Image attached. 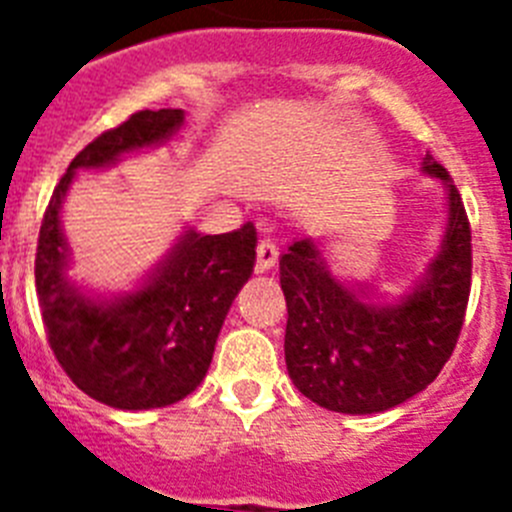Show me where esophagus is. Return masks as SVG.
<instances>
[{"label": "esophagus", "instance_id": "obj_1", "mask_svg": "<svg viewBox=\"0 0 512 512\" xmlns=\"http://www.w3.org/2000/svg\"><path fill=\"white\" fill-rule=\"evenodd\" d=\"M279 259V248L277 243L271 241V238H264V241L259 243V248H256V269L264 274V271H271L274 269V264H277Z\"/></svg>", "mask_w": 512, "mask_h": 512}]
</instances>
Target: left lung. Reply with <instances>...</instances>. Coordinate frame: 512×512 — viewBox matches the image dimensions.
I'll return each instance as SVG.
<instances>
[{
    "instance_id": "8db88e82",
    "label": "left lung",
    "mask_w": 512,
    "mask_h": 512,
    "mask_svg": "<svg viewBox=\"0 0 512 512\" xmlns=\"http://www.w3.org/2000/svg\"><path fill=\"white\" fill-rule=\"evenodd\" d=\"M420 171L443 189L441 241L402 295L338 277L325 248L302 235L279 256L287 300L289 379L333 413L372 415L423 392L459 338L472 284V230L449 171L425 153Z\"/></svg>"
}]
</instances>
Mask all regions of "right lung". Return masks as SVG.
Returning <instances> with one entry per match:
<instances>
[{
	"label": "right lung",
	"instance_id": "obj_1",
	"mask_svg": "<svg viewBox=\"0 0 512 512\" xmlns=\"http://www.w3.org/2000/svg\"><path fill=\"white\" fill-rule=\"evenodd\" d=\"M184 110L135 112L74 158L53 192L35 256V287L53 354L81 392L117 410L166 408L192 395L210 369L235 295L256 264V228L205 235L184 228L174 246L130 289L76 284L61 212L79 171L164 146Z\"/></svg>",
	"mask_w": 512,
	"mask_h": 512
}]
</instances>
